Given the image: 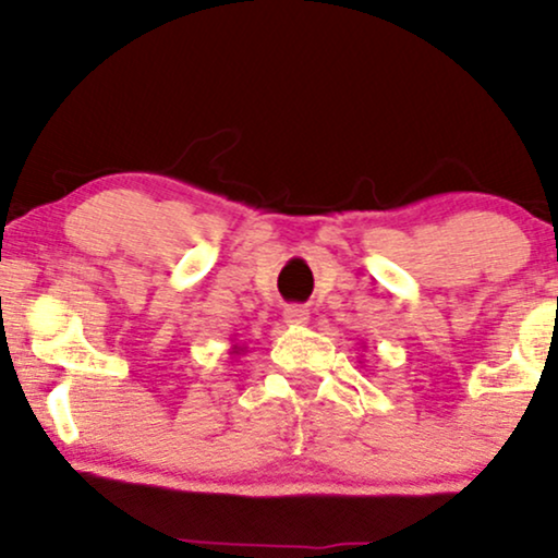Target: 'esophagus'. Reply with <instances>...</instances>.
<instances>
[{
    "mask_svg": "<svg viewBox=\"0 0 558 558\" xmlns=\"http://www.w3.org/2000/svg\"><path fill=\"white\" fill-rule=\"evenodd\" d=\"M283 319L291 325V328H299V325L310 323V312H306L304 306H286Z\"/></svg>",
    "mask_w": 558,
    "mask_h": 558,
    "instance_id": "1",
    "label": "esophagus"
}]
</instances>
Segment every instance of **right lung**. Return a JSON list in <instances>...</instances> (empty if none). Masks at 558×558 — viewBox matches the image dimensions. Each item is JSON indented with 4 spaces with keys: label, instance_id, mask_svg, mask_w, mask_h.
I'll list each match as a JSON object with an SVG mask.
<instances>
[{
    "label": "right lung",
    "instance_id": "add662e5",
    "mask_svg": "<svg viewBox=\"0 0 558 558\" xmlns=\"http://www.w3.org/2000/svg\"><path fill=\"white\" fill-rule=\"evenodd\" d=\"M243 351H246V345H239V343H233V345H230V354H233V356H241Z\"/></svg>",
    "mask_w": 558,
    "mask_h": 558
}]
</instances>
